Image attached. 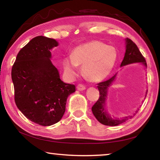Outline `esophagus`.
I'll return each mask as SVG.
<instances>
[{"mask_svg": "<svg viewBox=\"0 0 160 160\" xmlns=\"http://www.w3.org/2000/svg\"><path fill=\"white\" fill-rule=\"evenodd\" d=\"M77 89L78 91H83V90L86 89V87L82 84H78L77 86Z\"/></svg>", "mask_w": 160, "mask_h": 160, "instance_id": "esophagus-1", "label": "esophagus"}]
</instances>
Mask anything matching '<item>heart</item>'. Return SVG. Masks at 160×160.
I'll return each instance as SVG.
<instances>
[{
    "mask_svg": "<svg viewBox=\"0 0 160 160\" xmlns=\"http://www.w3.org/2000/svg\"><path fill=\"white\" fill-rule=\"evenodd\" d=\"M117 58L118 52L114 47L93 40L75 48L71 57L63 59L62 64L69 77H75L78 66H81L86 78L93 82H100L111 74Z\"/></svg>",
    "mask_w": 160,
    "mask_h": 160,
    "instance_id": "heart-1",
    "label": "heart"
}]
</instances>
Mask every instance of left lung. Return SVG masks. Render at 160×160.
<instances>
[{"instance_id": "left-lung-1", "label": "left lung", "mask_w": 160, "mask_h": 160, "mask_svg": "<svg viewBox=\"0 0 160 160\" xmlns=\"http://www.w3.org/2000/svg\"><path fill=\"white\" fill-rule=\"evenodd\" d=\"M125 52L123 60H122L121 64H120V67L126 66V65L135 64V63H140L141 64L143 65L145 69H147V63L145 59L142 55V54L140 53L137 45L131 40L128 38L125 39ZM117 74L118 73L110 79L106 81V82L98 83L97 88L99 91L100 96H99L97 102L93 105L92 108H91L93 116L96 117L98 121L100 122L101 124L108 125V126H117V125H119L122 124V122H125L128 119H131L132 117V116H125L124 118H118L111 116L108 110H107L106 101L108 99V88L110 86H112V83L115 82L117 77ZM147 92H148V91H146V95ZM138 111H139V108H138L137 111H135L133 116H135V113H137Z\"/></svg>"}]
</instances>
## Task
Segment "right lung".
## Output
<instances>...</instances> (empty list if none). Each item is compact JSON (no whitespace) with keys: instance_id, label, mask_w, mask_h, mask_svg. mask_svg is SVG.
Returning <instances> with one entry per match:
<instances>
[{"instance_id":"obj_1","label":"right lung","mask_w":160,"mask_h":160,"mask_svg":"<svg viewBox=\"0 0 160 160\" xmlns=\"http://www.w3.org/2000/svg\"><path fill=\"white\" fill-rule=\"evenodd\" d=\"M59 45L54 39L38 36L18 52L12 68L15 101L28 119L42 126L58 122L64 116L74 84L63 82L52 62L51 50Z\"/></svg>"}]
</instances>
